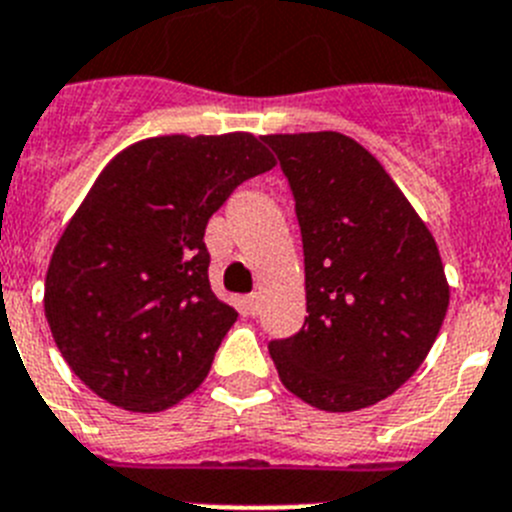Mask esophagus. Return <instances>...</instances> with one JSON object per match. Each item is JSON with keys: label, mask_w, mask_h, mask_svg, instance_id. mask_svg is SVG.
<instances>
[{"label": "esophagus", "mask_w": 512, "mask_h": 512, "mask_svg": "<svg viewBox=\"0 0 512 512\" xmlns=\"http://www.w3.org/2000/svg\"><path fill=\"white\" fill-rule=\"evenodd\" d=\"M244 309H247V314L255 317L257 311H260V296H257V293H250V296L244 299Z\"/></svg>", "instance_id": "obj_1"}]
</instances>
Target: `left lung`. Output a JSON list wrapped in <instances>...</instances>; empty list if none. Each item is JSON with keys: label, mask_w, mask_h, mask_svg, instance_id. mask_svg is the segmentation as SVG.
I'll list each match as a JSON object with an SVG mask.
<instances>
[{"label": "left lung", "mask_w": 512, "mask_h": 512, "mask_svg": "<svg viewBox=\"0 0 512 512\" xmlns=\"http://www.w3.org/2000/svg\"><path fill=\"white\" fill-rule=\"evenodd\" d=\"M304 242L306 311L268 345L283 386L327 412L381 402L441 332L448 281L438 244L397 182L350 136L273 133Z\"/></svg>", "instance_id": "8db88e82"}]
</instances>
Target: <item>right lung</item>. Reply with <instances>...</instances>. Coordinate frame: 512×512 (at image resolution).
I'll use <instances>...</instances> for the list:
<instances>
[{
	"label": "right lung",
	"instance_id": "add662e5",
	"mask_svg": "<svg viewBox=\"0 0 512 512\" xmlns=\"http://www.w3.org/2000/svg\"><path fill=\"white\" fill-rule=\"evenodd\" d=\"M275 167L252 133L157 136L100 172L46 273V319L97 397L162 412L193 394L237 311L208 283L203 234L250 177Z\"/></svg>",
	"mask_w": 512,
	"mask_h": 512
}]
</instances>
